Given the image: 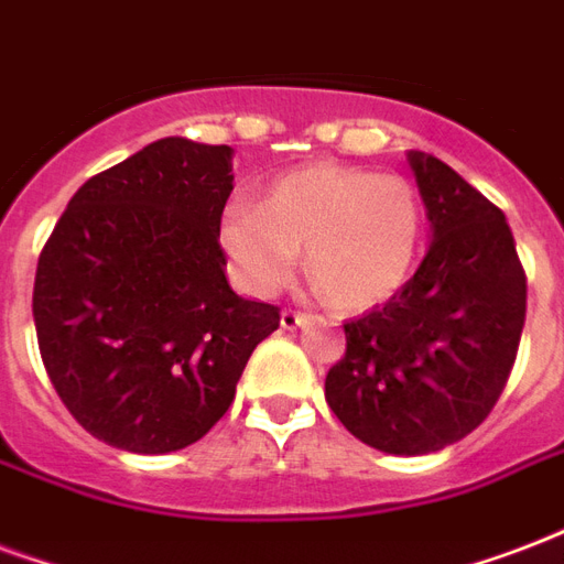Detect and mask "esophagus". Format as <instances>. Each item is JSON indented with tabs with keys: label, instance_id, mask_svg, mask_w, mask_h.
<instances>
[{
	"label": "esophagus",
	"instance_id": "34e87169",
	"mask_svg": "<svg viewBox=\"0 0 564 564\" xmlns=\"http://www.w3.org/2000/svg\"><path fill=\"white\" fill-rule=\"evenodd\" d=\"M304 322H307V313H301V311H283V313H281V325H283V328H286V330L301 328Z\"/></svg>",
	"mask_w": 564,
	"mask_h": 564
}]
</instances>
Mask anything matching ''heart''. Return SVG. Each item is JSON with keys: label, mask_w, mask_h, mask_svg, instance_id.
<instances>
[{"label": "heart", "mask_w": 564, "mask_h": 564, "mask_svg": "<svg viewBox=\"0 0 564 564\" xmlns=\"http://www.w3.org/2000/svg\"><path fill=\"white\" fill-rule=\"evenodd\" d=\"M236 278L257 295L290 281L301 248L313 286L337 311L393 299L423 245V204L397 174L316 162L269 186L263 204H230L218 230Z\"/></svg>", "instance_id": "1"}]
</instances>
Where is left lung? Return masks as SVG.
Here are the masks:
<instances>
[{
	"label": "left lung",
	"mask_w": 564,
	"mask_h": 564,
	"mask_svg": "<svg viewBox=\"0 0 564 564\" xmlns=\"http://www.w3.org/2000/svg\"><path fill=\"white\" fill-rule=\"evenodd\" d=\"M432 227L414 278L355 322L325 378L330 411L390 455L462 441L491 414L514 367L527 274L502 209L441 159L408 153Z\"/></svg>",
	"instance_id": "1"
}]
</instances>
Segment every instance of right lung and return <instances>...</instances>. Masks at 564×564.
<instances>
[{
	"mask_svg": "<svg viewBox=\"0 0 564 564\" xmlns=\"http://www.w3.org/2000/svg\"><path fill=\"white\" fill-rule=\"evenodd\" d=\"M227 144L159 139L70 197L34 274L43 367L76 423L127 453L195 444L281 311L230 290Z\"/></svg>",
	"mask_w": 564,
	"mask_h": 564,
	"instance_id": "add662e5",
	"label": "right lung"
}]
</instances>
